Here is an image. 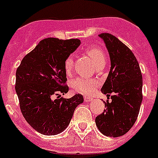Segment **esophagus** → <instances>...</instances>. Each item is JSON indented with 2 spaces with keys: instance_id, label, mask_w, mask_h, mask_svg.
<instances>
[{
  "instance_id": "1",
  "label": "esophagus",
  "mask_w": 158,
  "mask_h": 158,
  "mask_svg": "<svg viewBox=\"0 0 158 158\" xmlns=\"http://www.w3.org/2000/svg\"><path fill=\"white\" fill-rule=\"evenodd\" d=\"M84 101L88 102H93V100H94V98H93L92 97H89V96H84Z\"/></svg>"
}]
</instances>
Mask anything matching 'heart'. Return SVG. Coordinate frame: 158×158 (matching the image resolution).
<instances>
[{
	"instance_id": "b5f03b06",
	"label": "heart",
	"mask_w": 158,
	"mask_h": 158,
	"mask_svg": "<svg viewBox=\"0 0 158 158\" xmlns=\"http://www.w3.org/2000/svg\"><path fill=\"white\" fill-rule=\"evenodd\" d=\"M84 52L89 56L97 66L105 64L106 55L101 48L97 46H90L87 48ZM74 67V59L72 56H69L64 61V69L67 75H70ZM72 88L76 93L84 94H90L98 86V82L94 79H88L82 77H78L72 81Z\"/></svg>"
}]
</instances>
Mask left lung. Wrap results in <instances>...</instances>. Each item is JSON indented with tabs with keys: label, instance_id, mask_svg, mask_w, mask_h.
I'll use <instances>...</instances> for the list:
<instances>
[{
	"label": "left lung",
	"instance_id": "8db88e82",
	"mask_svg": "<svg viewBox=\"0 0 158 158\" xmlns=\"http://www.w3.org/2000/svg\"><path fill=\"white\" fill-rule=\"evenodd\" d=\"M110 55V69L102 92L110 97L104 101L106 109L95 119L102 135L122 136L135 125L143 100V78L132 51L112 34L100 33Z\"/></svg>",
	"mask_w": 158,
	"mask_h": 158
}]
</instances>
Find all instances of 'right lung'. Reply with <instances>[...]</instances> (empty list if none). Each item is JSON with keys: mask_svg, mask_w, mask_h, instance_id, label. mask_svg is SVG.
<instances>
[{"mask_svg": "<svg viewBox=\"0 0 158 158\" xmlns=\"http://www.w3.org/2000/svg\"><path fill=\"white\" fill-rule=\"evenodd\" d=\"M80 44L79 39L45 38L23 57L16 70L15 91L21 112L38 133L56 135L65 130L81 94L60 98L68 93L64 61Z\"/></svg>", "mask_w": 158, "mask_h": 158, "instance_id": "obj_1", "label": "right lung"}]
</instances>
